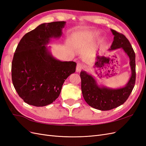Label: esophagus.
<instances>
[{
  "label": "esophagus",
  "instance_id": "34e87169",
  "mask_svg": "<svg viewBox=\"0 0 146 146\" xmlns=\"http://www.w3.org/2000/svg\"><path fill=\"white\" fill-rule=\"evenodd\" d=\"M84 68V65L82 63H78L77 65V68H76V70L77 72H80L81 71V70Z\"/></svg>",
  "mask_w": 146,
  "mask_h": 146
}]
</instances>
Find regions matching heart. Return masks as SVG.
Returning a JSON list of instances; mask_svg holds the SVG:
<instances>
[{
  "instance_id": "1",
  "label": "heart",
  "mask_w": 146,
  "mask_h": 146,
  "mask_svg": "<svg viewBox=\"0 0 146 146\" xmlns=\"http://www.w3.org/2000/svg\"><path fill=\"white\" fill-rule=\"evenodd\" d=\"M73 45H74V47H77V46H78V43H77V42H74V44H73Z\"/></svg>"
}]
</instances>
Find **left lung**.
<instances>
[{
    "mask_svg": "<svg viewBox=\"0 0 146 146\" xmlns=\"http://www.w3.org/2000/svg\"><path fill=\"white\" fill-rule=\"evenodd\" d=\"M111 31L114 35V39L108 50L121 48L129 56L131 69V76L129 81L124 86L111 88L99 84L95 77L85 70H82L80 75L84 99L91 107L102 111L115 108L124 103L133 89L136 80L135 54L133 48L124 35L113 29H111ZM102 62H105V58L102 56Z\"/></svg>",
    "mask_w": 146,
    "mask_h": 146,
    "instance_id": "8db88e82",
    "label": "left lung"
}]
</instances>
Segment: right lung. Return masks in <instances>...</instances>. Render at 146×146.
Segmentation results:
<instances>
[{
  "label": "right lung",
  "mask_w": 146,
  "mask_h": 146,
  "mask_svg": "<svg viewBox=\"0 0 146 146\" xmlns=\"http://www.w3.org/2000/svg\"><path fill=\"white\" fill-rule=\"evenodd\" d=\"M65 25L64 21L41 24L26 33L17 46L11 64L12 82L29 105L52 104L60 96L66 79L76 72V62L56 59L47 46L52 39L62 36Z\"/></svg>",
  "instance_id": "1"
}]
</instances>
